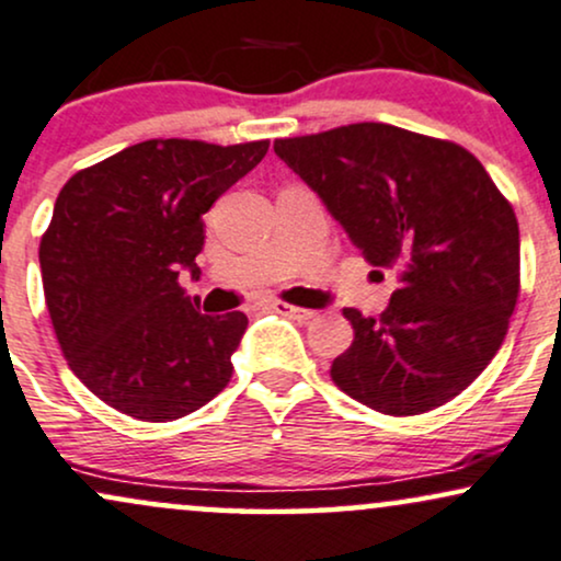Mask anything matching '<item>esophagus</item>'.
I'll return each instance as SVG.
<instances>
[{
	"instance_id": "34e87169",
	"label": "esophagus",
	"mask_w": 561,
	"mask_h": 561,
	"mask_svg": "<svg viewBox=\"0 0 561 561\" xmlns=\"http://www.w3.org/2000/svg\"><path fill=\"white\" fill-rule=\"evenodd\" d=\"M272 308L276 310V313L289 316V319H295V321H310L316 316V310L300 308V306H289V302H274Z\"/></svg>"
}]
</instances>
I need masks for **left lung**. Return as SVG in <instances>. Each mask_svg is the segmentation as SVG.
<instances>
[{
	"mask_svg": "<svg viewBox=\"0 0 561 561\" xmlns=\"http://www.w3.org/2000/svg\"><path fill=\"white\" fill-rule=\"evenodd\" d=\"M274 151L400 289L379 319L345 308L355 340L332 381L383 415H421L468 389L502 347L519 295V229L473 153L383 123L274 140Z\"/></svg>",
	"mask_w": 561,
	"mask_h": 561,
	"instance_id": "obj_1",
	"label": "left lung"
}]
</instances>
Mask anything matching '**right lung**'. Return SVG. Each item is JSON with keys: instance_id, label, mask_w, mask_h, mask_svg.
<instances>
[{"instance_id": "add662e5", "label": "right lung", "mask_w": 561, "mask_h": 561, "mask_svg": "<svg viewBox=\"0 0 561 561\" xmlns=\"http://www.w3.org/2000/svg\"><path fill=\"white\" fill-rule=\"evenodd\" d=\"M266 151L268 140H144L59 191L38 248L46 308L67 366L110 408L178 421L232 379L245 313H201L180 274H201V216Z\"/></svg>"}]
</instances>
